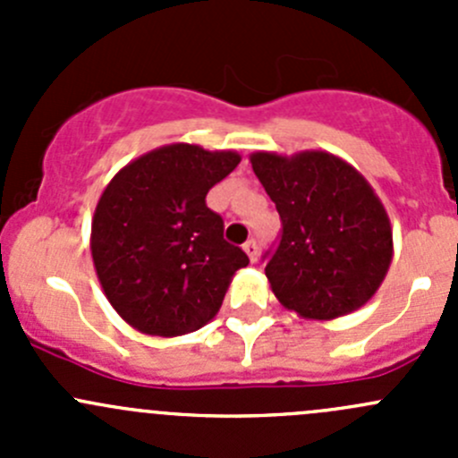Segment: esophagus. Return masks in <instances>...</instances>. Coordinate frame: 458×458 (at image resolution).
Listing matches in <instances>:
<instances>
[{"mask_svg": "<svg viewBox=\"0 0 458 458\" xmlns=\"http://www.w3.org/2000/svg\"><path fill=\"white\" fill-rule=\"evenodd\" d=\"M243 250H246V255L250 257V261L255 263L259 259V248H257V242L255 239H248L246 243H243Z\"/></svg>", "mask_w": 458, "mask_h": 458, "instance_id": "1", "label": "esophagus"}]
</instances>
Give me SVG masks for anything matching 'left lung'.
Instances as JSON below:
<instances>
[{
  "mask_svg": "<svg viewBox=\"0 0 458 458\" xmlns=\"http://www.w3.org/2000/svg\"><path fill=\"white\" fill-rule=\"evenodd\" d=\"M250 164L284 225L266 266L281 306L330 321L370 301L394 246L390 216L368 179L326 150H261Z\"/></svg>",
  "mask_w": 458,
  "mask_h": 458,
  "instance_id": "left-lung-1",
  "label": "left lung"
}]
</instances>
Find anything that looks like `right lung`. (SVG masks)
<instances>
[{
  "instance_id": "add662e5",
  "label": "right lung",
  "mask_w": 458,
  "mask_h": 458,
  "mask_svg": "<svg viewBox=\"0 0 458 458\" xmlns=\"http://www.w3.org/2000/svg\"><path fill=\"white\" fill-rule=\"evenodd\" d=\"M242 157L195 143H168L123 165L97 201L90 252L110 306L135 330L182 336L215 318L242 248L206 206L215 183Z\"/></svg>"
}]
</instances>
